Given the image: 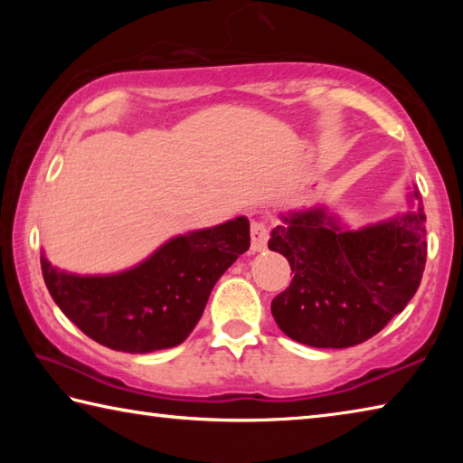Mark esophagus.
<instances>
[{
	"label": "esophagus",
	"instance_id": "obj_1",
	"mask_svg": "<svg viewBox=\"0 0 463 463\" xmlns=\"http://www.w3.org/2000/svg\"><path fill=\"white\" fill-rule=\"evenodd\" d=\"M268 247V229H265L263 222L253 221L250 222V250H263Z\"/></svg>",
	"mask_w": 463,
	"mask_h": 463
}]
</instances>
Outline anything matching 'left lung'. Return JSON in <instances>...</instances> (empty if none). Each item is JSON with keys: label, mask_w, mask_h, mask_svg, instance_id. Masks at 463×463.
<instances>
[{"label": "left lung", "mask_w": 463, "mask_h": 463, "mask_svg": "<svg viewBox=\"0 0 463 463\" xmlns=\"http://www.w3.org/2000/svg\"><path fill=\"white\" fill-rule=\"evenodd\" d=\"M417 210L364 229H343L325 208L289 210L271 231L294 278L271 302L289 339L345 349L372 339L402 312L420 286L427 261L425 213Z\"/></svg>", "instance_id": "8db88e82"}]
</instances>
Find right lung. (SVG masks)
I'll return each mask as SVG.
<instances>
[{
    "label": "right lung",
    "mask_w": 463,
    "mask_h": 463,
    "mask_svg": "<svg viewBox=\"0 0 463 463\" xmlns=\"http://www.w3.org/2000/svg\"><path fill=\"white\" fill-rule=\"evenodd\" d=\"M249 221L179 234L137 268L112 276H75L41 257L52 300L90 339L124 354L184 343L198 325L218 278L249 249Z\"/></svg>",
    "instance_id": "1"
}]
</instances>
